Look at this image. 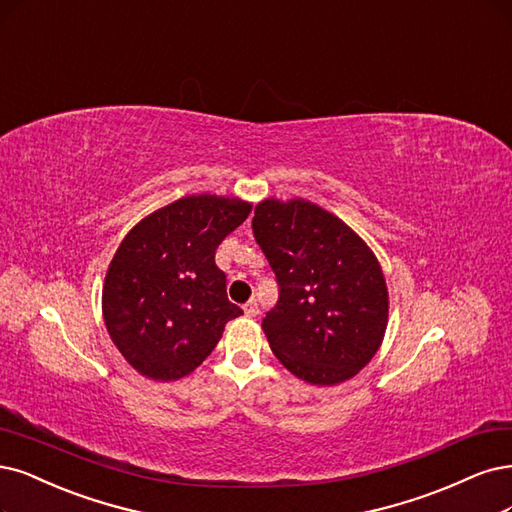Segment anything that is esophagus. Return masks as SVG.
<instances>
[{
	"label": "esophagus",
	"mask_w": 512,
	"mask_h": 512,
	"mask_svg": "<svg viewBox=\"0 0 512 512\" xmlns=\"http://www.w3.org/2000/svg\"><path fill=\"white\" fill-rule=\"evenodd\" d=\"M243 313L248 317H256L258 315V303L256 301H248L243 305Z\"/></svg>",
	"instance_id": "1"
}]
</instances>
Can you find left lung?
I'll use <instances>...</instances> for the list:
<instances>
[{"mask_svg":"<svg viewBox=\"0 0 512 512\" xmlns=\"http://www.w3.org/2000/svg\"><path fill=\"white\" fill-rule=\"evenodd\" d=\"M254 237L279 284L262 320L271 351L311 385H337L379 351L390 294L375 252L341 218L305 199H264Z\"/></svg>","mask_w":512,"mask_h":512,"instance_id":"left-lung-1","label":"left lung"}]
</instances>
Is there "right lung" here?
<instances>
[{
  "mask_svg": "<svg viewBox=\"0 0 512 512\" xmlns=\"http://www.w3.org/2000/svg\"><path fill=\"white\" fill-rule=\"evenodd\" d=\"M239 197L190 195L139 220L122 239L103 281V322L139 375L178 381L214 351L228 320L216 250L250 216Z\"/></svg>",
  "mask_w": 512,
  "mask_h": 512,
  "instance_id": "1",
  "label": "right lung"
}]
</instances>
